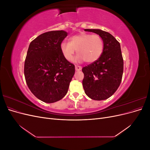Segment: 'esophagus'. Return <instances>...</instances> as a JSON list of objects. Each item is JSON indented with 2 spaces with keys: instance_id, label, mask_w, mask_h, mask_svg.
I'll return each mask as SVG.
<instances>
[{
  "instance_id": "obj_1",
  "label": "esophagus",
  "mask_w": 150,
  "mask_h": 150,
  "mask_svg": "<svg viewBox=\"0 0 150 150\" xmlns=\"http://www.w3.org/2000/svg\"><path fill=\"white\" fill-rule=\"evenodd\" d=\"M75 69H76V71H79L82 69V67L79 66H75Z\"/></svg>"
}]
</instances>
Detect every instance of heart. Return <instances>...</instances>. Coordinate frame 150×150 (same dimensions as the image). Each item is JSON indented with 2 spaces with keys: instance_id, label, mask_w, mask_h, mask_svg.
I'll return each instance as SVG.
<instances>
[{
  "instance_id": "b5f03b06",
  "label": "heart",
  "mask_w": 150,
  "mask_h": 150,
  "mask_svg": "<svg viewBox=\"0 0 150 150\" xmlns=\"http://www.w3.org/2000/svg\"><path fill=\"white\" fill-rule=\"evenodd\" d=\"M104 42L102 38L97 34L80 33L72 36L69 42L63 41L60 44V49L63 57L67 61H71L76 52L78 54L74 62L87 63L96 62L102 55Z\"/></svg>"
}]
</instances>
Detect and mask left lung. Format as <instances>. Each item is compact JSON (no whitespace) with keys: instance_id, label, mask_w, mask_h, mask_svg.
Returning <instances> with one entry per match:
<instances>
[{"instance_id":"1","label":"left lung","mask_w":150,"mask_h":150,"mask_svg":"<svg viewBox=\"0 0 150 150\" xmlns=\"http://www.w3.org/2000/svg\"><path fill=\"white\" fill-rule=\"evenodd\" d=\"M102 38L104 49L100 58L83 68V86L87 96L94 100H104L118 88L123 73V59L120 44L108 32L86 29Z\"/></svg>"}]
</instances>
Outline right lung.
<instances>
[{"instance_id":"1","label":"right lung","mask_w":150,"mask_h":150,"mask_svg":"<svg viewBox=\"0 0 150 150\" xmlns=\"http://www.w3.org/2000/svg\"><path fill=\"white\" fill-rule=\"evenodd\" d=\"M67 35L64 30L47 32L29 44L24 63L25 81L32 93L44 103L64 98L74 74V64L65 59L60 49Z\"/></svg>"}]
</instances>
